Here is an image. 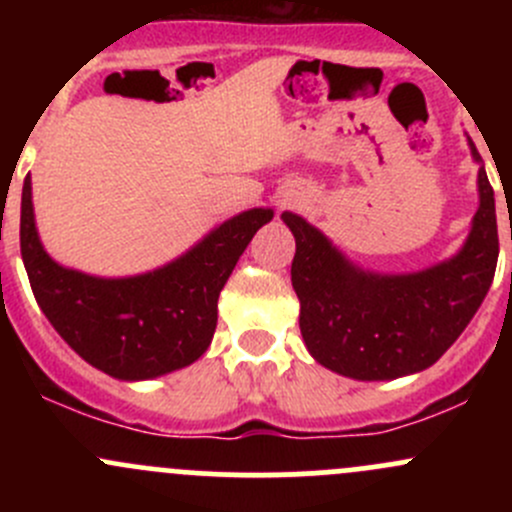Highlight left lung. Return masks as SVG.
I'll return each instance as SVG.
<instances>
[{"instance_id":"8db88e82","label":"left lung","mask_w":512,"mask_h":512,"mask_svg":"<svg viewBox=\"0 0 512 512\" xmlns=\"http://www.w3.org/2000/svg\"><path fill=\"white\" fill-rule=\"evenodd\" d=\"M468 148L478 163V210L461 250L426 270H364L302 215L282 213L297 242L292 287L299 329L324 369L356 381L418 374L446 354L478 312L498 265V223L471 138Z\"/></svg>"}]
</instances>
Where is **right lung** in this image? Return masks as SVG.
<instances>
[{
    "instance_id": "obj_1",
    "label": "right lung",
    "mask_w": 512,
    "mask_h": 512,
    "mask_svg": "<svg viewBox=\"0 0 512 512\" xmlns=\"http://www.w3.org/2000/svg\"><path fill=\"white\" fill-rule=\"evenodd\" d=\"M275 218L250 208L156 270L98 277L64 267L44 250L34 220L32 178L22 188V260L41 312L76 354L121 381H146L208 352L218 297L255 232Z\"/></svg>"
}]
</instances>
